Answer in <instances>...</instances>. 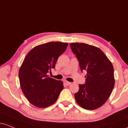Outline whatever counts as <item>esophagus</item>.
Masks as SVG:
<instances>
[{
    "label": "esophagus",
    "instance_id": "obj_1",
    "mask_svg": "<svg viewBox=\"0 0 128 128\" xmlns=\"http://www.w3.org/2000/svg\"><path fill=\"white\" fill-rule=\"evenodd\" d=\"M64 84L66 86H68V85H70V84H71V82H67V81H64Z\"/></svg>",
    "mask_w": 128,
    "mask_h": 128
}]
</instances>
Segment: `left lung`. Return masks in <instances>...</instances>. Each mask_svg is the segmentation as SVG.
Returning <instances> with one entry per match:
<instances>
[{"mask_svg": "<svg viewBox=\"0 0 128 128\" xmlns=\"http://www.w3.org/2000/svg\"><path fill=\"white\" fill-rule=\"evenodd\" d=\"M70 45L81 70L87 72L85 84H79V91L74 94L76 101L86 110L100 108L110 97L114 86L113 64L97 47L84 43H71Z\"/></svg>", "mask_w": 128, "mask_h": 128, "instance_id": "1", "label": "left lung"}]
</instances>
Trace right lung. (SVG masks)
<instances>
[{
    "instance_id": "obj_1",
    "label": "right lung",
    "mask_w": 128,
    "mask_h": 128,
    "mask_svg": "<svg viewBox=\"0 0 128 128\" xmlns=\"http://www.w3.org/2000/svg\"><path fill=\"white\" fill-rule=\"evenodd\" d=\"M68 43L50 42L31 49L19 70L21 90L35 107L46 108L56 102L64 88L63 82L49 77L58 58L66 51Z\"/></svg>"
}]
</instances>
